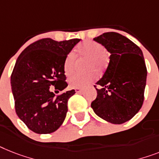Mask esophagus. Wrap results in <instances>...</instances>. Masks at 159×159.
I'll list each match as a JSON object with an SVG mask.
<instances>
[{
	"mask_svg": "<svg viewBox=\"0 0 159 159\" xmlns=\"http://www.w3.org/2000/svg\"><path fill=\"white\" fill-rule=\"evenodd\" d=\"M75 92H76L77 93L83 92V89H81V88H75Z\"/></svg>",
	"mask_w": 159,
	"mask_h": 159,
	"instance_id": "obj_1",
	"label": "esophagus"
}]
</instances>
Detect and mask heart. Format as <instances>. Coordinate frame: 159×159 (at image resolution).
I'll return each mask as SVG.
<instances>
[{
	"instance_id": "obj_1",
	"label": "heart",
	"mask_w": 159,
	"mask_h": 159,
	"mask_svg": "<svg viewBox=\"0 0 159 159\" xmlns=\"http://www.w3.org/2000/svg\"><path fill=\"white\" fill-rule=\"evenodd\" d=\"M77 54L82 58H89V62L87 63L89 70L98 69L102 72L106 68L108 62V55L103 46L98 42L88 40L80 44L77 46ZM75 65V58L73 53H69L64 60L63 70L66 75L73 73ZM96 78L94 72H89L87 74H74L68 79V82L72 88H84Z\"/></svg>"
}]
</instances>
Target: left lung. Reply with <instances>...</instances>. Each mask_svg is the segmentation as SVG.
Wrapping results in <instances>:
<instances>
[{"label": "left lung", "mask_w": 159, "mask_h": 159, "mask_svg": "<svg viewBox=\"0 0 159 159\" xmlns=\"http://www.w3.org/2000/svg\"><path fill=\"white\" fill-rule=\"evenodd\" d=\"M107 49L110 61L97 84L98 96L91 107L97 115L114 124L134 117L144 102L147 69L142 51L117 32H106L93 39Z\"/></svg>", "instance_id": "1"}]
</instances>
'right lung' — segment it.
Wrapping results in <instances>:
<instances>
[{
    "mask_svg": "<svg viewBox=\"0 0 159 159\" xmlns=\"http://www.w3.org/2000/svg\"><path fill=\"white\" fill-rule=\"evenodd\" d=\"M80 41L44 38L30 44L18 56L10 79L14 106L18 118L32 132L52 133L65 120L68 99L75 92L72 89L55 97L50 87L59 91L67 87L64 60Z\"/></svg>",
    "mask_w": 159,
    "mask_h": 159,
    "instance_id": "1",
    "label": "right lung"
}]
</instances>
